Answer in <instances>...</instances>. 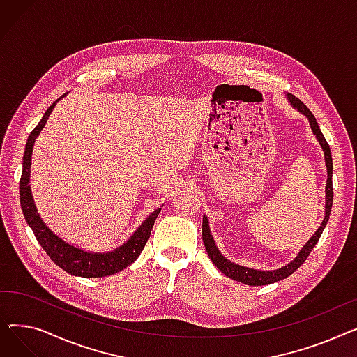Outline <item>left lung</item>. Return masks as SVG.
<instances>
[{
    "label": "left lung",
    "mask_w": 357,
    "mask_h": 357,
    "mask_svg": "<svg viewBox=\"0 0 357 357\" xmlns=\"http://www.w3.org/2000/svg\"><path fill=\"white\" fill-rule=\"evenodd\" d=\"M288 98H289V101H291L294 108H296L298 111H301L304 116L308 117L311 128H312V133L315 135V137L318 139V142H320V144H321V147L324 150V158H326V166H327V174L328 175H327V185H326V217H324V220L321 222L320 229L315 231V234L310 238V241L303 248V250L298 253L295 260L291 261L288 266H284V268H280L278 271H272V272H264V271H255V269H249V268L240 266V265H234V264H231L230 260H227L226 257H224L218 252L215 243L213 240V236L210 233L208 218L205 217V215L202 218V240H204V246H205V249H207V253H208L210 259L213 260V264L226 276L237 280V282L246 284V285H250V287L269 285V284L278 282V280L285 279L289 275H292L299 266L304 264V261L307 260V257L310 256L311 250L315 248L318 240H320V237H321V234L324 231V227L327 226L330 213H331V205H333V159H331L330 146H328L326 137L323 136L320 127H318V123H317L314 114L307 108V105L301 100H298L295 96H292V93H288Z\"/></svg>",
    "instance_id": "obj_1"
}]
</instances>
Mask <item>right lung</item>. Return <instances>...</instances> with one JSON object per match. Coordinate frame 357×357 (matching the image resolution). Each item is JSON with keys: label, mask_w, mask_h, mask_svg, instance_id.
Listing matches in <instances>:
<instances>
[{"label": "right lung", "mask_w": 357, "mask_h": 357, "mask_svg": "<svg viewBox=\"0 0 357 357\" xmlns=\"http://www.w3.org/2000/svg\"><path fill=\"white\" fill-rule=\"evenodd\" d=\"M58 101H54L46 109L40 123L34 127V130L31 131L27 139L24 156H23V172L20 178L22 210L37 241L40 243V246L45 249L47 256L65 272L75 276H82V278H102L108 275H114L133 264V261L139 257V255L142 253L143 248L146 246V243L150 237V233H152L153 224L156 221V217L160 213V208H158L155 213H152L144 220V222L136 230V233L128 238L127 243H124L123 246L109 253H89L78 248H73L68 245V243H65L63 240H61L58 236L52 233L46 227V224L43 222L39 213L36 210V205L31 197L30 185H29L30 163H31V150H33L34 140L37 135L42 131L54 104Z\"/></svg>", "instance_id": "add662e5"}]
</instances>
